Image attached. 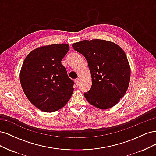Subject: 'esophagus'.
Wrapping results in <instances>:
<instances>
[{
  "mask_svg": "<svg viewBox=\"0 0 156 156\" xmlns=\"http://www.w3.org/2000/svg\"><path fill=\"white\" fill-rule=\"evenodd\" d=\"M79 81H80V79H79V78H77V79H75V83H76L77 85V84H79Z\"/></svg>",
  "mask_w": 156,
  "mask_h": 156,
  "instance_id": "obj_1",
  "label": "esophagus"
}]
</instances>
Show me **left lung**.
Here are the masks:
<instances>
[{
  "mask_svg": "<svg viewBox=\"0 0 156 156\" xmlns=\"http://www.w3.org/2000/svg\"><path fill=\"white\" fill-rule=\"evenodd\" d=\"M73 48L86 58L92 76V87L84 93L91 105L101 109L115 105L124 96L130 79V67L124 51L103 40H83Z\"/></svg>",
  "mask_w": 156,
  "mask_h": 156,
  "instance_id": "1",
  "label": "left lung"
}]
</instances>
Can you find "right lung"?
<instances>
[{
    "instance_id": "add662e5",
    "label": "right lung",
    "mask_w": 156,
    "mask_h": 156,
    "mask_svg": "<svg viewBox=\"0 0 156 156\" xmlns=\"http://www.w3.org/2000/svg\"><path fill=\"white\" fill-rule=\"evenodd\" d=\"M68 50L66 44L41 47L31 51L23 62L21 87L29 100L42 111L59 110L72 95L74 81L61 63Z\"/></svg>"
}]
</instances>
